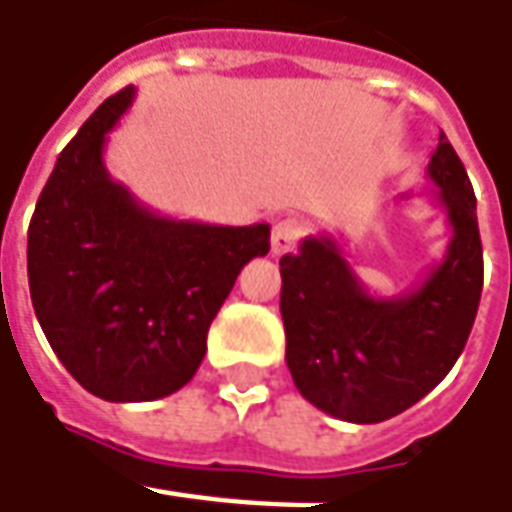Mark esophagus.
<instances>
[{
    "label": "esophagus",
    "instance_id": "34e87169",
    "mask_svg": "<svg viewBox=\"0 0 512 512\" xmlns=\"http://www.w3.org/2000/svg\"><path fill=\"white\" fill-rule=\"evenodd\" d=\"M303 232H306V223L300 218H280L272 229V255H289L291 249L297 246V240L303 238Z\"/></svg>",
    "mask_w": 512,
    "mask_h": 512
}]
</instances>
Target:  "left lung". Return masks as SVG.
<instances>
[{
    "instance_id": "1",
    "label": "left lung",
    "mask_w": 512,
    "mask_h": 512,
    "mask_svg": "<svg viewBox=\"0 0 512 512\" xmlns=\"http://www.w3.org/2000/svg\"><path fill=\"white\" fill-rule=\"evenodd\" d=\"M428 178L450 243L408 294H371L331 235H309L280 257L286 365L297 391L334 419L374 425L408 411L448 377L470 337L485 280L482 240L473 186L445 133Z\"/></svg>"
}]
</instances>
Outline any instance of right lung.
Returning a JSON list of instances; mask_svg holds the SVG:
<instances>
[{"mask_svg":"<svg viewBox=\"0 0 512 512\" xmlns=\"http://www.w3.org/2000/svg\"><path fill=\"white\" fill-rule=\"evenodd\" d=\"M124 87L67 144L27 229L30 300L56 357L107 402H150L195 377L206 331L269 223L215 226L147 209L104 167Z\"/></svg>","mask_w":512,"mask_h":512,"instance_id":"obj_1","label":"right lung"}]
</instances>
